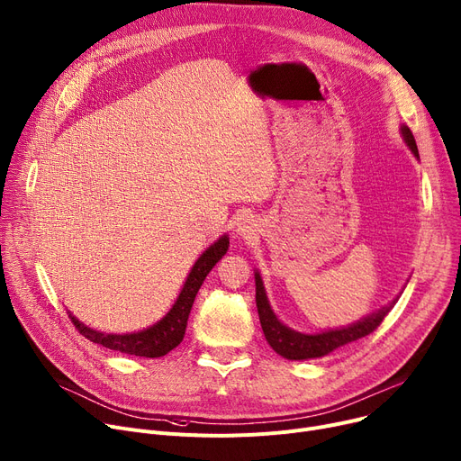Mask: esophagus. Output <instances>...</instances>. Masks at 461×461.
Here are the masks:
<instances>
[{
  "label": "esophagus",
  "mask_w": 461,
  "mask_h": 461,
  "mask_svg": "<svg viewBox=\"0 0 461 461\" xmlns=\"http://www.w3.org/2000/svg\"><path fill=\"white\" fill-rule=\"evenodd\" d=\"M257 230V225L253 223V220H243L240 225H238V232L243 236V238H251V234H255Z\"/></svg>",
  "instance_id": "esophagus-1"
}]
</instances>
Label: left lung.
Returning <instances> with one entry per match:
<instances>
[{
  "mask_svg": "<svg viewBox=\"0 0 461 461\" xmlns=\"http://www.w3.org/2000/svg\"><path fill=\"white\" fill-rule=\"evenodd\" d=\"M402 133H403L405 143H408V147L419 158L417 143H415L411 130L408 126H403ZM255 285H257V309H258V318H260L264 337H266L267 344L272 346L279 356L292 359V361L328 356L330 351H333L348 342H354L357 339L370 335L374 330L380 328V323L393 309V305L384 307L382 311H377V312L366 316L365 320L354 323V326H348L342 330H331V331L320 333V335H305V333L292 331L290 328L283 326V323L277 320L272 307H269V303H267L262 279L258 274H255Z\"/></svg>",
  "mask_w": 461,
  "mask_h": 461,
  "instance_id": "8db88e82",
  "label": "left lung"
}]
</instances>
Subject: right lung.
<instances>
[{
  "label": "right lung",
  "mask_w": 461,
  "mask_h": 461,
  "mask_svg": "<svg viewBox=\"0 0 461 461\" xmlns=\"http://www.w3.org/2000/svg\"><path fill=\"white\" fill-rule=\"evenodd\" d=\"M227 249H229L227 236L220 238L213 243V246H210L201 255V258L195 262L192 272H189L173 309L164 318H161L156 326H152L145 331L130 333V335L100 333V331H93L91 328L84 326V323L77 321L72 314H68V318L72 320L79 335H84L86 339H89L95 344H102L110 349L121 351V354H128V356H135V357L154 359V357L166 356L182 342L185 326H187V316L195 302V295H197L203 281L210 274V269L218 264V260H221V257L227 253Z\"/></svg>",
  "instance_id": "right-lung-1"
}]
</instances>
